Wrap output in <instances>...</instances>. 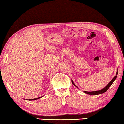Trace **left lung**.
Segmentation results:
<instances>
[{
	"instance_id": "1",
	"label": "left lung",
	"mask_w": 124,
	"mask_h": 124,
	"mask_svg": "<svg viewBox=\"0 0 124 124\" xmlns=\"http://www.w3.org/2000/svg\"><path fill=\"white\" fill-rule=\"evenodd\" d=\"M117 73H116V76H115L113 78V79H112V80L110 81L109 82V84H108L107 85L106 87H105L104 89H101V90H99V91H91V92H89V91H84V93H86V94H89V95H98V94H103V93H105L106 92V91H107L108 90V89H109V87L110 86H111V85H112V84H113V82H114V81L115 80V79H116V77H117ZM72 84H73V85H74V86H76V87H77V88H78L77 87V86L75 84H74V82H73V81L72 80Z\"/></svg>"
}]
</instances>
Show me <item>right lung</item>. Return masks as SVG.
Instances as JSON below:
<instances>
[{
    "label": "right lung",
    "mask_w": 124,
    "mask_h": 124,
    "mask_svg": "<svg viewBox=\"0 0 124 124\" xmlns=\"http://www.w3.org/2000/svg\"><path fill=\"white\" fill-rule=\"evenodd\" d=\"M42 98V97H39V98H35V99H29V101H33V100H37V99H39V98Z\"/></svg>",
    "instance_id": "obj_1"
}]
</instances>
